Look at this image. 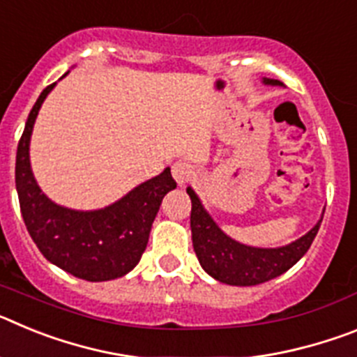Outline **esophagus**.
Instances as JSON below:
<instances>
[{"mask_svg":"<svg viewBox=\"0 0 357 357\" xmlns=\"http://www.w3.org/2000/svg\"><path fill=\"white\" fill-rule=\"evenodd\" d=\"M172 175L173 178H175L176 184L184 185L185 182L191 178V175H193V168H191V164H188L185 160H176L172 166Z\"/></svg>","mask_w":357,"mask_h":357,"instance_id":"obj_1","label":"esophagus"}]
</instances>
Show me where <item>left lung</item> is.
Instances as JSON below:
<instances>
[{
  "label": "left lung",
  "instance_id": "left-lung-1",
  "mask_svg": "<svg viewBox=\"0 0 357 357\" xmlns=\"http://www.w3.org/2000/svg\"><path fill=\"white\" fill-rule=\"evenodd\" d=\"M261 84L282 85V82L264 77ZM185 191L191 198V238L200 266L218 282L230 286H255L288 272L309 250L324 218L321 213L313 229L288 245L273 248L252 247L236 241L220 229L191 185Z\"/></svg>",
  "mask_w": 357,
  "mask_h": 357
}]
</instances>
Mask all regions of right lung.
Returning <instances> with one entry per match:
<instances>
[{
  "instance_id": "right-lung-1",
  "label": "right lung",
  "mask_w": 357,
  "mask_h": 357,
  "mask_svg": "<svg viewBox=\"0 0 357 357\" xmlns=\"http://www.w3.org/2000/svg\"><path fill=\"white\" fill-rule=\"evenodd\" d=\"M55 85L37 98L17 144L15 189L24 225L40 254L64 272L89 282L119 279L139 263L162 198L176 182L164 168L114 204L93 211L71 209L46 197L31 172L30 141L40 107Z\"/></svg>"
}]
</instances>
